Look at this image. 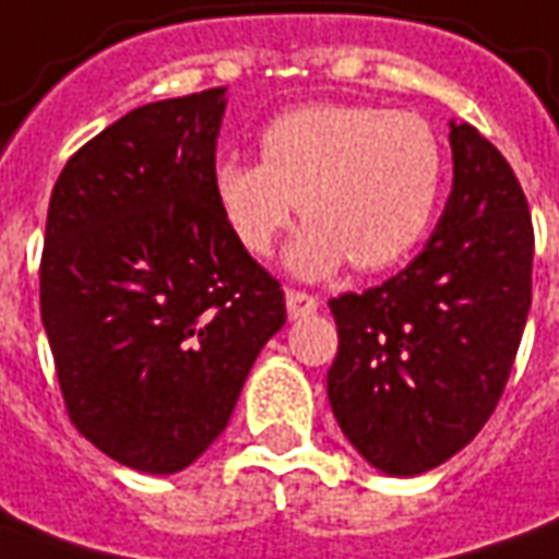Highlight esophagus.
Instances as JSON below:
<instances>
[{"label": "esophagus", "mask_w": 559, "mask_h": 559, "mask_svg": "<svg viewBox=\"0 0 559 559\" xmlns=\"http://www.w3.org/2000/svg\"><path fill=\"white\" fill-rule=\"evenodd\" d=\"M286 310H288V319L313 317V313L319 310V298L307 295V292H286Z\"/></svg>", "instance_id": "34e87169"}]
</instances>
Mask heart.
Wrapping results in <instances>:
<instances>
[{
	"mask_svg": "<svg viewBox=\"0 0 559 559\" xmlns=\"http://www.w3.org/2000/svg\"><path fill=\"white\" fill-rule=\"evenodd\" d=\"M261 164L222 157L213 194L246 252L267 258L298 213L310 218L286 252L288 271L322 280L353 261L392 267L432 228L444 191V145L414 111L310 103L261 130Z\"/></svg>",
	"mask_w": 559,
	"mask_h": 559,
	"instance_id": "obj_1",
	"label": "heart"
}]
</instances>
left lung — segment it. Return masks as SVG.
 <instances>
[{
	"mask_svg": "<svg viewBox=\"0 0 559 559\" xmlns=\"http://www.w3.org/2000/svg\"><path fill=\"white\" fill-rule=\"evenodd\" d=\"M453 188L402 273L329 304L337 356L329 402L377 472L414 478L448 463L502 399L533 301V222L490 140L450 121Z\"/></svg>",
	"mask_w": 559,
	"mask_h": 559,
	"instance_id": "left-lung-1",
	"label": "left lung"
}]
</instances>
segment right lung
Here are the masks:
<instances>
[{"label": "right lung", "mask_w": 559, "mask_h": 559, "mask_svg": "<svg viewBox=\"0 0 559 559\" xmlns=\"http://www.w3.org/2000/svg\"><path fill=\"white\" fill-rule=\"evenodd\" d=\"M228 87L127 111L53 185L41 325L69 417L96 450L176 475L225 432L283 288L213 194Z\"/></svg>", "instance_id": "add662e5"}]
</instances>
